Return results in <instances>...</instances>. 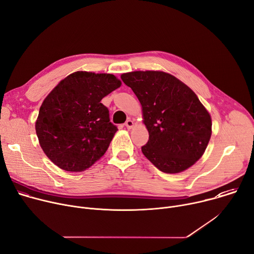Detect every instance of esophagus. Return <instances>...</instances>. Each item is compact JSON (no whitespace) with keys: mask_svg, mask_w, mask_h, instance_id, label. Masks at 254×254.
<instances>
[{"mask_svg":"<svg viewBox=\"0 0 254 254\" xmlns=\"http://www.w3.org/2000/svg\"><path fill=\"white\" fill-rule=\"evenodd\" d=\"M133 125H134V122H133L132 120H130V119L127 120L126 123H125V126H126L128 129H131V128L133 127Z\"/></svg>","mask_w":254,"mask_h":254,"instance_id":"1","label":"esophagus"}]
</instances>
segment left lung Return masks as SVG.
Here are the masks:
<instances>
[{"label":"left lung","mask_w":254,"mask_h":254,"mask_svg":"<svg viewBox=\"0 0 254 254\" xmlns=\"http://www.w3.org/2000/svg\"><path fill=\"white\" fill-rule=\"evenodd\" d=\"M142 106L149 139L142 153L159 171L178 174L203 155L212 122L196 95L163 71H132L121 75Z\"/></svg>","instance_id":"left-lung-1"}]
</instances>
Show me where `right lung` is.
I'll list each match as a JSON object with an SVG mask.
<instances>
[{"label":"right lung","mask_w":254,"mask_h":254,"mask_svg":"<svg viewBox=\"0 0 254 254\" xmlns=\"http://www.w3.org/2000/svg\"><path fill=\"white\" fill-rule=\"evenodd\" d=\"M120 86L114 74L76 71L50 92L35 129L54 164L66 172H82L104 155L118 128L101 101Z\"/></svg>","instance_id":"add662e5"}]
</instances>
